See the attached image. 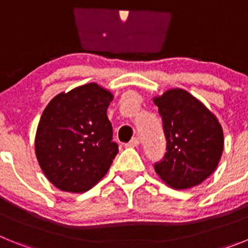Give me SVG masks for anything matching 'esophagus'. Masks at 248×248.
<instances>
[{
	"label": "esophagus",
	"mask_w": 248,
	"mask_h": 248,
	"mask_svg": "<svg viewBox=\"0 0 248 248\" xmlns=\"http://www.w3.org/2000/svg\"><path fill=\"white\" fill-rule=\"evenodd\" d=\"M139 143H140L139 138L135 137V138H133V139H131L129 143H126L125 146H128V148H135V146L139 145Z\"/></svg>",
	"instance_id": "1"
}]
</instances>
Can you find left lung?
<instances>
[{"instance_id":"8db88e82","label":"left lung","mask_w":248,"mask_h":248,"mask_svg":"<svg viewBox=\"0 0 248 248\" xmlns=\"http://www.w3.org/2000/svg\"><path fill=\"white\" fill-rule=\"evenodd\" d=\"M163 120L166 153L154 169L174 189H189L206 180L217 166L223 133L214 114L191 94L171 89L154 99Z\"/></svg>"}]
</instances>
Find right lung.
Returning a JSON list of instances; mask_svg holds the SVG:
<instances>
[{
  "mask_svg": "<svg viewBox=\"0 0 248 248\" xmlns=\"http://www.w3.org/2000/svg\"><path fill=\"white\" fill-rule=\"evenodd\" d=\"M110 92L95 83L48 103L36 133V155L48 180L62 191L84 192L108 172L118 154L107 109Z\"/></svg>",
  "mask_w": 248,
  "mask_h": 248,
  "instance_id": "right-lung-1",
  "label": "right lung"
}]
</instances>
